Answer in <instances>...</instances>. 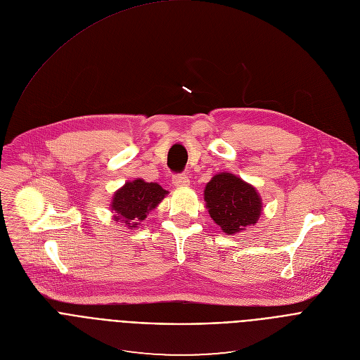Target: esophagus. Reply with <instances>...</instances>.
<instances>
[{
  "label": "esophagus",
  "mask_w": 360,
  "mask_h": 360,
  "mask_svg": "<svg viewBox=\"0 0 360 360\" xmlns=\"http://www.w3.org/2000/svg\"><path fill=\"white\" fill-rule=\"evenodd\" d=\"M172 184H174L175 186H178V188H181V186H188V185H189V178H188L186 174H178V175H175V176L172 178Z\"/></svg>",
  "instance_id": "obj_1"
}]
</instances>
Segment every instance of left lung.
Here are the masks:
<instances>
[{
    "label": "left lung",
    "mask_w": 360,
    "mask_h": 360,
    "mask_svg": "<svg viewBox=\"0 0 360 360\" xmlns=\"http://www.w3.org/2000/svg\"><path fill=\"white\" fill-rule=\"evenodd\" d=\"M204 201L214 223L230 236L255 226L262 214L256 188L229 172L211 178L204 189Z\"/></svg>",
    "instance_id": "obj_1"
}]
</instances>
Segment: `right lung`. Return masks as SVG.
<instances>
[{
  "instance_id": "obj_1",
  "label": "right lung",
  "mask_w": 360,
  "mask_h": 360,
  "mask_svg": "<svg viewBox=\"0 0 360 360\" xmlns=\"http://www.w3.org/2000/svg\"><path fill=\"white\" fill-rule=\"evenodd\" d=\"M167 191L156 182H145L137 178L126 182L114 193L111 211L115 221H124L129 229H134L146 219L149 211L158 207Z\"/></svg>"
}]
</instances>
